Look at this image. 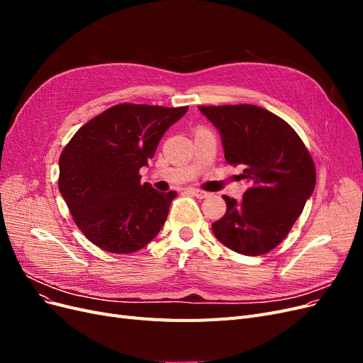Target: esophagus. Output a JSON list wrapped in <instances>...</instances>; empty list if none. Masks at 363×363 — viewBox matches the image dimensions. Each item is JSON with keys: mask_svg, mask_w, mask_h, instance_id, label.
Wrapping results in <instances>:
<instances>
[{"mask_svg": "<svg viewBox=\"0 0 363 363\" xmlns=\"http://www.w3.org/2000/svg\"><path fill=\"white\" fill-rule=\"evenodd\" d=\"M189 192H191L192 195H195L196 199H207V196L211 195V194H208V192H206V191H201V189H189Z\"/></svg>", "mask_w": 363, "mask_h": 363, "instance_id": "obj_1", "label": "esophagus"}]
</instances>
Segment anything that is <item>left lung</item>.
<instances>
[{
    "instance_id": "8db88e82",
    "label": "left lung",
    "mask_w": 363,
    "mask_h": 363,
    "mask_svg": "<svg viewBox=\"0 0 363 363\" xmlns=\"http://www.w3.org/2000/svg\"><path fill=\"white\" fill-rule=\"evenodd\" d=\"M221 136L224 157L242 163V200L224 195L225 215L212 224L219 242L239 255L260 256L291 232L315 189V164L295 130L252 104L199 106Z\"/></svg>"
}]
</instances>
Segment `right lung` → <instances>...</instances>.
Instances as JSON below:
<instances>
[{"label": "right lung", "instance_id": "1", "mask_svg": "<svg viewBox=\"0 0 363 363\" xmlns=\"http://www.w3.org/2000/svg\"><path fill=\"white\" fill-rule=\"evenodd\" d=\"M188 106L118 104L84 124L59 159V191L82 233L101 250L127 255L157 236L175 191L140 184L139 169Z\"/></svg>", "mask_w": 363, "mask_h": 363}]
</instances>
